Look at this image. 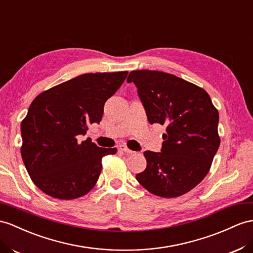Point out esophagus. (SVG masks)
Returning <instances> with one entry per match:
<instances>
[{
	"label": "esophagus",
	"instance_id": "obj_1",
	"mask_svg": "<svg viewBox=\"0 0 253 253\" xmlns=\"http://www.w3.org/2000/svg\"><path fill=\"white\" fill-rule=\"evenodd\" d=\"M119 148L120 150L122 151V152H124V153H126V154H128V155H131V154H134V152L133 151H131V150H129V148L126 146V145H124V144H122V145H120L119 146Z\"/></svg>",
	"mask_w": 253,
	"mask_h": 253
}]
</instances>
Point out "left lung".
Returning a JSON list of instances; mask_svg holds the SVG:
<instances>
[{
	"instance_id": "left-lung-1",
	"label": "left lung",
	"mask_w": 253,
	"mask_h": 253,
	"mask_svg": "<svg viewBox=\"0 0 253 253\" xmlns=\"http://www.w3.org/2000/svg\"><path fill=\"white\" fill-rule=\"evenodd\" d=\"M133 82L151 124L165 125L161 152H144L146 169L135 175L155 196L176 198L209 173L219 145V113L203 88L157 70H134Z\"/></svg>"
}]
</instances>
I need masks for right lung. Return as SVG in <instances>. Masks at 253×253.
<instances>
[{"label":"right lung","mask_w":253,"mask_h":253,"mask_svg":"<svg viewBox=\"0 0 253 253\" xmlns=\"http://www.w3.org/2000/svg\"><path fill=\"white\" fill-rule=\"evenodd\" d=\"M128 71L84 74L44 90L32 101L21 123V156L33 183L48 196L71 200L93 188L101 159L116 148L79 141L87 125L99 124L105 102Z\"/></svg>","instance_id":"right-lung-1"}]
</instances>
